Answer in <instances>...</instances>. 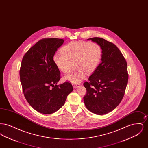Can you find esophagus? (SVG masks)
Here are the masks:
<instances>
[{"label": "esophagus", "instance_id": "1", "mask_svg": "<svg viewBox=\"0 0 148 148\" xmlns=\"http://www.w3.org/2000/svg\"><path fill=\"white\" fill-rule=\"evenodd\" d=\"M73 85V88H77L78 85H80V84H79V83H77V84H72Z\"/></svg>", "mask_w": 148, "mask_h": 148}]
</instances>
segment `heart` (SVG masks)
<instances>
[{"label":"heart","mask_w":148,"mask_h":148,"mask_svg":"<svg viewBox=\"0 0 148 148\" xmlns=\"http://www.w3.org/2000/svg\"><path fill=\"white\" fill-rule=\"evenodd\" d=\"M63 54H56L53 61L56 67L64 73L69 72L74 64L75 68L64 77V80L77 84L84 80L86 73L96 70L102 57V49L98 43L73 42L62 49Z\"/></svg>","instance_id":"obj_1"}]
</instances>
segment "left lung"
I'll use <instances>...</instances> for the list:
<instances>
[{
    "label": "left lung",
    "instance_id": "left-lung-1",
    "mask_svg": "<svg viewBox=\"0 0 148 148\" xmlns=\"http://www.w3.org/2000/svg\"><path fill=\"white\" fill-rule=\"evenodd\" d=\"M102 49L101 63L85 82V105L92 113L104 115L113 110L123 98L128 81L125 59L118 48L106 39L89 38Z\"/></svg>",
    "mask_w": 148,
    "mask_h": 148
}]
</instances>
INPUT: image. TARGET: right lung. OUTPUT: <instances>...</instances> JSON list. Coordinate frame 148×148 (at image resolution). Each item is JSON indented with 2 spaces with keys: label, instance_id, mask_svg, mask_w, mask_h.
<instances>
[{
  "label": "right lung",
  "instance_id": "obj_1",
  "mask_svg": "<svg viewBox=\"0 0 148 148\" xmlns=\"http://www.w3.org/2000/svg\"><path fill=\"white\" fill-rule=\"evenodd\" d=\"M63 42L62 39H42L23 58L19 72L23 92L29 104L39 113L49 114L58 110L73 90L69 82L57 85L60 72L53 56Z\"/></svg>",
  "mask_w": 148,
  "mask_h": 148
}]
</instances>
